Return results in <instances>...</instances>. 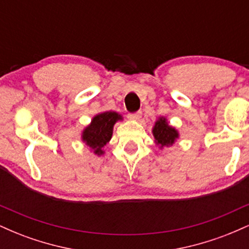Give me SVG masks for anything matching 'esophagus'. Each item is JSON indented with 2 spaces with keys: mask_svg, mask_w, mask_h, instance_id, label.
<instances>
[{
  "mask_svg": "<svg viewBox=\"0 0 249 249\" xmlns=\"http://www.w3.org/2000/svg\"><path fill=\"white\" fill-rule=\"evenodd\" d=\"M128 118L131 121H139L142 118V111H138V112H134V113H130L128 115Z\"/></svg>",
  "mask_w": 249,
  "mask_h": 249,
  "instance_id": "34e87169",
  "label": "esophagus"
}]
</instances>
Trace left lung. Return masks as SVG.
Wrapping results in <instances>:
<instances>
[{
  "instance_id": "obj_1",
  "label": "left lung",
  "mask_w": 249,
  "mask_h": 249,
  "mask_svg": "<svg viewBox=\"0 0 249 249\" xmlns=\"http://www.w3.org/2000/svg\"><path fill=\"white\" fill-rule=\"evenodd\" d=\"M154 142L159 147L162 148L164 146H171L174 144V142L179 138V133L176 128L170 126L166 121V118L160 117L156 123L152 130Z\"/></svg>"
}]
</instances>
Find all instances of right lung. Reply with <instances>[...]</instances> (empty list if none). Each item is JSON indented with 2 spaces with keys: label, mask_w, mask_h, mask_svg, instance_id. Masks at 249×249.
Instances as JSON below:
<instances>
[{
  "label": "right lung",
  "mask_w": 249,
  "mask_h": 249,
  "mask_svg": "<svg viewBox=\"0 0 249 249\" xmlns=\"http://www.w3.org/2000/svg\"><path fill=\"white\" fill-rule=\"evenodd\" d=\"M122 116L113 111L98 113L91 121L90 125L83 130L82 141L93 150V153L97 156H102L104 153L103 147L110 142L112 137L113 125L118 121H122Z\"/></svg>",
  "instance_id": "obj_1"
}]
</instances>
